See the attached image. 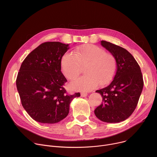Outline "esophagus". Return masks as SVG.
<instances>
[{"instance_id": "esophagus-1", "label": "esophagus", "mask_w": 157, "mask_h": 157, "mask_svg": "<svg viewBox=\"0 0 157 157\" xmlns=\"http://www.w3.org/2000/svg\"><path fill=\"white\" fill-rule=\"evenodd\" d=\"M88 95V93L86 92H81V96L82 97H86Z\"/></svg>"}]
</instances>
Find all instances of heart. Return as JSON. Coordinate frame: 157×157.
<instances>
[{
    "label": "heart",
    "mask_w": 157,
    "mask_h": 157,
    "mask_svg": "<svg viewBox=\"0 0 157 157\" xmlns=\"http://www.w3.org/2000/svg\"><path fill=\"white\" fill-rule=\"evenodd\" d=\"M85 65V76L72 83V87L80 91H90L99 83L104 85L111 81L117 69L115 57L94 44H84L65 53L61 59V67L65 76L70 80L76 78L81 66Z\"/></svg>",
    "instance_id": "1"
}]
</instances>
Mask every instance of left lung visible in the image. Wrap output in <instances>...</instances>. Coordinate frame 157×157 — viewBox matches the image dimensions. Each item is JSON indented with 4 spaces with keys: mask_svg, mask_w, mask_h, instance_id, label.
I'll return each instance as SVG.
<instances>
[{
    "mask_svg": "<svg viewBox=\"0 0 157 157\" xmlns=\"http://www.w3.org/2000/svg\"><path fill=\"white\" fill-rule=\"evenodd\" d=\"M101 45L115 57L117 71L106 87L97 90L102 103L95 109V116L107 123H119L133 113L141 94L144 82L139 65L127 49L105 40Z\"/></svg>",
    "mask_w": 157,
    "mask_h": 157,
    "instance_id": "8db88e82",
    "label": "left lung"
}]
</instances>
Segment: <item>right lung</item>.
<instances>
[{
  "mask_svg": "<svg viewBox=\"0 0 157 157\" xmlns=\"http://www.w3.org/2000/svg\"><path fill=\"white\" fill-rule=\"evenodd\" d=\"M69 44L46 42L25 59L16 78L21 104L30 117L43 123H55L67 116L69 105L79 93L69 95L61 72V59Z\"/></svg>",
  "mask_w": 157,
  "mask_h": 157,
  "instance_id": "obj_1",
  "label": "right lung"
}]
</instances>
